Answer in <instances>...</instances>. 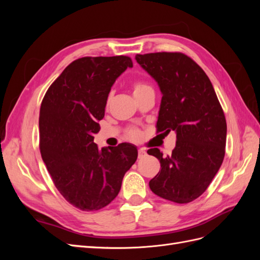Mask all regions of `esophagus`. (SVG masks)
Returning <instances> with one entry per match:
<instances>
[{"instance_id": "esophagus-1", "label": "esophagus", "mask_w": 260, "mask_h": 260, "mask_svg": "<svg viewBox=\"0 0 260 260\" xmlns=\"http://www.w3.org/2000/svg\"><path fill=\"white\" fill-rule=\"evenodd\" d=\"M138 154H139V158H143L144 156H146L145 148H140L139 151H138Z\"/></svg>"}]
</instances>
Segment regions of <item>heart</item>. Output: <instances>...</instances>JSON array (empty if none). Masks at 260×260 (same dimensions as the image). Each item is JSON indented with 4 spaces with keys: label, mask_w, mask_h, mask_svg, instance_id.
Wrapping results in <instances>:
<instances>
[{
    "label": "heart",
    "mask_w": 260,
    "mask_h": 260,
    "mask_svg": "<svg viewBox=\"0 0 260 260\" xmlns=\"http://www.w3.org/2000/svg\"><path fill=\"white\" fill-rule=\"evenodd\" d=\"M131 88H132V91H133V94H135L136 99L143 96L147 93L154 92L153 86L149 83H147L145 81H142V80L133 81L132 84H131ZM112 98H113V93L111 92L107 95V100H106L107 105L109 104V102H111ZM125 136H127V138L132 140V141H139V140H141V138H142V132H141V130L136 128V127H131L127 131H125Z\"/></svg>",
    "instance_id": "b5f03b06"
}]
</instances>
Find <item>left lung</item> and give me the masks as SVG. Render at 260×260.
<instances>
[{
    "label": "left lung",
    "mask_w": 260,
    "mask_h": 260,
    "mask_svg": "<svg viewBox=\"0 0 260 260\" xmlns=\"http://www.w3.org/2000/svg\"><path fill=\"white\" fill-rule=\"evenodd\" d=\"M136 59L162 93L157 133H177L171 155L164 156L157 147L147 151L161 168L149 181V188L170 202H193L207 190L224 158L223 109L209 78L187 55L158 52L138 54Z\"/></svg>",
    "instance_id": "1"
}]
</instances>
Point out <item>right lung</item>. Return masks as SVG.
<instances>
[{"label": "right lung", "instance_id": "1", "mask_svg": "<svg viewBox=\"0 0 260 260\" xmlns=\"http://www.w3.org/2000/svg\"><path fill=\"white\" fill-rule=\"evenodd\" d=\"M133 62L129 56L74 60L46 91L39 117L40 152L53 182L69 204L80 210L104 208L115 200L138 158L135 145L100 149V131L112 85Z\"/></svg>", "mask_w": 260, "mask_h": 260}]
</instances>
